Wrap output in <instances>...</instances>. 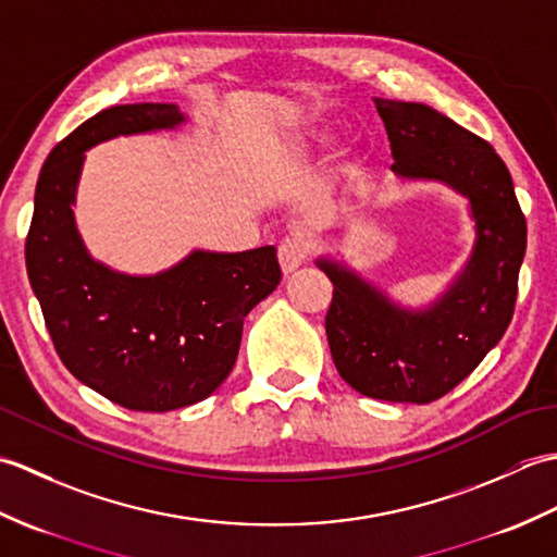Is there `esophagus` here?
Wrapping results in <instances>:
<instances>
[{
    "label": "esophagus",
    "mask_w": 557,
    "mask_h": 557,
    "mask_svg": "<svg viewBox=\"0 0 557 557\" xmlns=\"http://www.w3.org/2000/svg\"><path fill=\"white\" fill-rule=\"evenodd\" d=\"M311 253V244L301 239V236H292V239H285L277 248V258H280V268L285 275H292V272H297L304 263L306 258Z\"/></svg>",
    "instance_id": "34e87169"
}]
</instances>
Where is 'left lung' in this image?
<instances>
[{
    "label": "left lung",
    "mask_w": 557,
    "mask_h": 557,
    "mask_svg": "<svg viewBox=\"0 0 557 557\" xmlns=\"http://www.w3.org/2000/svg\"><path fill=\"white\" fill-rule=\"evenodd\" d=\"M399 180L443 182L469 198L471 256L425 309H405L345 263L318 258L333 282L325 315L339 375L357 393L429 405L476 369L512 321L527 220L512 176L486 140L421 102L375 98Z\"/></svg>",
    "instance_id": "obj_1"
}]
</instances>
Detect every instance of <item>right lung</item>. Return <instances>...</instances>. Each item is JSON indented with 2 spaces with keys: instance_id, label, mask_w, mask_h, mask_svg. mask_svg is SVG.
<instances>
[{
  "instance_id": "1",
  "label": "right lung",
  "mask_w": 557,
  "mask_h": 557,
  "mask_svg": "<svg viewBox=\"0 0 557 557\" xmlns=\"http://www.w3.org/2000/svg\"><path fill=\"white\" fill-rule=\"evenodd\" d=\"M184 122L168 102L102 110L59 140L35 186L26 268L54 349L83 385L134 411L182 409L215 393L234 369L244 318L282 280L275 246L196 248L158 275H124L88 253L74 220L86 150Z\"/></svg>"
}]
</instances>
